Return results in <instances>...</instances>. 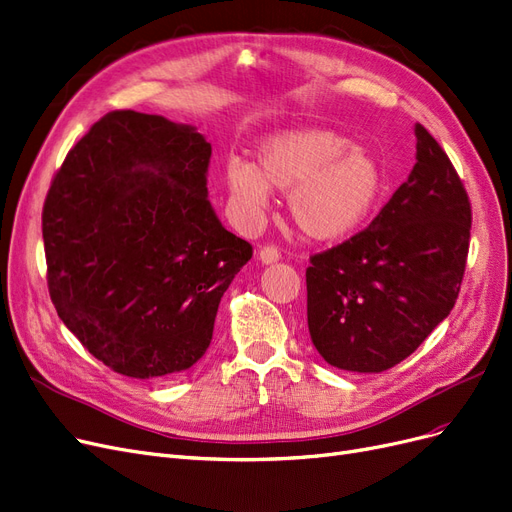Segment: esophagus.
I'll return each mask as SVG.
<instances>
[{
  "label": "esophagus",
  "instance_id": "esophagus-1",
  "mask_svg": "<svg viewBox=\"0 0 512 512\" xmlns=\"http://www.w3.org/2000/svg\"><path fill=\"white\" fill-rule=\"evenodd\" d=\"M280 259V251L276 249V246H263V249L259 251V261L263 263V266H270V263H276Z\"/></svg>",
  "mask_w": 512,
  "mask_h": 512
}]
</instances>
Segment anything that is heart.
<instances>
[{
  "mask_svg": "<svg viewBox=\"0 0 512 512\" xmlns=\"http://www.w3.org/2000/svg\"><path fill=\"white\" fill-rule=\"evenodd\" d=\"M223 185L244 223L261 219L270 189L289 192L287 208L297 230L316 242L354 236L380 204L386 177L369 149L329 128L280 130L263 139L255 164L230 158Z\"/></svg>",
  "mask_w": 512,
  "mask_h": 512,
  "instance_id": "1",
  "label": "heart"
}]
</instances>
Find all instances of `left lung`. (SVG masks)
<instances>
[{
	"label": "left lung",
	"instance_id": "left-lung-1",
	"mask_svg": "<svg viewBox=\"0 0 512 512\" xmlns=\"http://www.w3.org/2000/svg\"><path fill=\"white\" fill-rule=\"evenodd\" d=\"M415 166L367 230L314 255L308 329L331 367L382 373L449 316L466 268L470 202L441 145L413 126Z\"/></svg>",
	"mask_w": 512,
	"mask_h": 512
}]
</instances>
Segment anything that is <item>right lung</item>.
<instances>
[{"label": "right lung", "mask_w": 512, "mask_h": 512, "mask_svg": "<svg viewBox=\"0 0 512 512\" xmlns=\"http://www.w3.org/2000/svg\"><path fill=\"white\" fill-rule=\"evenodd\" d=\"M208 160L196 126L111 111L50 185L42 236L52 304L116 373L168 380L194 367L223 293L253 255L208 202Z\"/></svg>", "instance_id": "obj_1"}]
</instances>
